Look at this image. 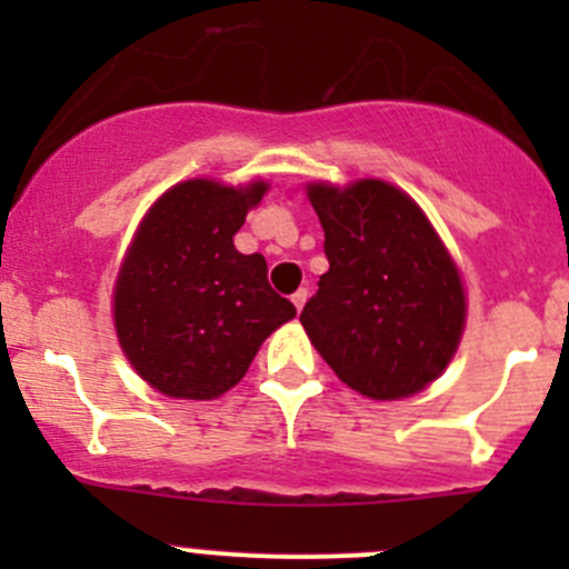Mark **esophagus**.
Masks as SVG:
<instances>
[{
    "label": "esophagus",
    "mask_w": 569,
    "mask_h": 569,
    "mask_svg": "<svg viewBox=\"0 0 569 569\" xmlns=\"http://www.w3.org/2000/svg\"><path fill=\"white\" fill-rule=\"evenodd\" d=\"M306 300H308V289H297L295 295H291V302H295L297 311H302V306H306Z\"/></svg>",
    "instance_id": "obj_1"
}]
</instances>
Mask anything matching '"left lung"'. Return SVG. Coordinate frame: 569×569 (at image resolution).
Masks as SVG:
<instances>
[{"instance_id": "8db88e82", "label": "left lung", "mask_w": 569, "mask_h": 569, "mask_svg": "<svg viewBox=\"0 0 569 569\" xmlns=\"http://www.w3.org/2000/svg\"><path fill=\"white\" fill-rule=\"evenodd\" d=\"M330 269L300 321L338 380L371 399L427 388L455 358L462 280L423 211L377 178L311 183Z\"/></svg>"}]
</instances>
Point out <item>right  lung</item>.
<instances>
[{"instance_id":"1","label":"right lung","mask_w":569,"mask_h":569,"mask_svg":"<svg viewBox=\"0 0 569 569\" xmlns=\"http://www.w3.org/2000/svg\"><path fill=\"white\" fill-rule=\"evenodd\" d=\"M267 183H176L142 220L114 286V330L137 375L173 399H214L297 308L272 291L261 252L233 233Z\"/></svg>"}]
</instances>
